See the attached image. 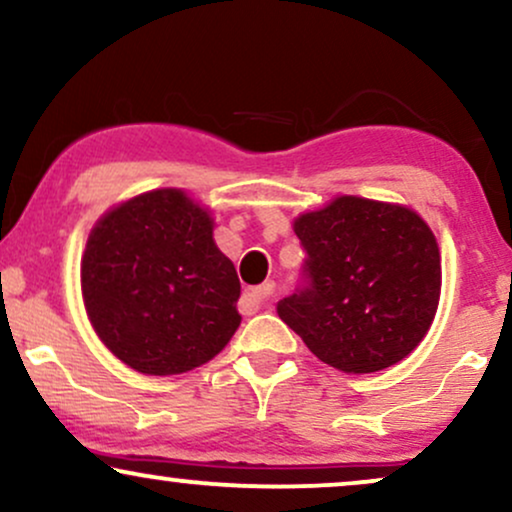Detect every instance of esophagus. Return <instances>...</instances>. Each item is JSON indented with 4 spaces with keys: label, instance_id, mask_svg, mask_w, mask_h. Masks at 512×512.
<instances>
[{
    "label": "esophagus",
    "instance_id": "obj_1",
    "mask_svg": "<svg viewBox=\"0 0 512 512\" xmlns=\"http://www.w3.org/2000/svg\"><path fill=\"white\" fill-rule=\"evenodd\" d=\"M274 293H276L274 283H262L260 288L248 290V293L243 295V300H245V304H248V307L257 309V307H264V304H269L271 297H274Z\"/></svg>",
    "mask_w": 512,
    "mask_h": 512
}]
</instances>
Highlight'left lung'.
Here are the masks:
<instances>
[{
  "mask_svg": "<svg viewBox=\"0 0 512 512\" xmlns=\"http://www.w3.org/2000/svg\"><path fill=\"white\" fill-rule=\"evenodd\" d=\"M302 286L276 312L323 364L375 373L409 357L435 319L442 264L435 234L404 205L340 196L293 224Z\"/></svg>",
  "mask_w": 512,
  "mask_h": 512,
  "instance_id": "1",
  "label": "left lung"
}]
</instances>
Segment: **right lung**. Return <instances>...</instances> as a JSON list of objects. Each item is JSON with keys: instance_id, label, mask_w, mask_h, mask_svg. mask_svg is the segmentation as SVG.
Listing matches in <instances>:
<instances>
[{"instance_id": "add662e5", "label": "right lung", "mask_w": 512, "mask_h": 512, "mask_svg": "<svg viewBox=\"0 0 512 512\" xmlns=\"http://www.w3.org/2000/svg\"><path fill=\"white\" fill-rule=\"evenodd\" d=\"M82 297L103 345L146 375L208 364L241 326L234 264L215 245L208 210L179 189L141 193L96 222Z\"/></svg>"}]
</instances>
